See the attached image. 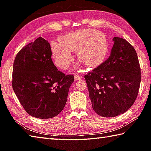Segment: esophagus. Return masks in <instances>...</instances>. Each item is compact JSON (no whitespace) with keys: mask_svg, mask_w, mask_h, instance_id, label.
Instances as JSON below:
<instances>
[{"mask_svg":"<svg viewBox=\"0 0 151 151\" xmlns=\"http://www.w3.org/2000/svg\"><path fill=\"white\" fill-rule=\"evenodd\" d=\"M82 78V76L81 75H78V74H75V81H78V80H80V79Z\"/></svg>","mask_w":151,"mask_h":151,"instance_id":"34e87169","label":"esophagus"}]
</instances>
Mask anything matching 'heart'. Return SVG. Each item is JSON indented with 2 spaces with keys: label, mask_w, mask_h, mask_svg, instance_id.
<instances>
[{
  "label": "heart",
  "mask_w": 151,
  "mask_h": 151,
  "mask_svg": "<svg viewBox=\"0 0 151 151\" xmlns=\"http://www.w3.org/2000/svg\"><path fill=\"white\" fill-rule=\"evenodd\" d=\"M109 51L106 35L93 29H81L66 35L52 47L53 59L62 69H66L73 61L72 52H76L82 63L91 67H97L105 60Z\"/></svg>",
  "instance_id": "b5f03b06"
}]
</instances>
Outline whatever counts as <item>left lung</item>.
I'll return each instance as SVG.
<instances>
[{
    "instance_id": "obj_1",
    "label": "left lung",
    "mask_w": 151,
    "mask_h": 151,
    "mask_svg": "<svg viewBox=\"0 0 151 151\" xmlns=\"http://www.w3.org/2000/svg\"><path fill=\"white\" fill-rule=\"evenodd\" d=\"M111 55L85 76L93 109L114 117L127 111L136 100L141 75L137 52L122 38H113Z\"/></svg>"
}]
</instances>
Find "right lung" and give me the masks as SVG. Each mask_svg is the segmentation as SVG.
<instances>
[{
  "instance_id": "right-lung-1",
  "label": "right lung",
  "mask_w": 151,
  "mask_h": 151,
  "mask_svg": "<svg viewBox=\"0 0 151 151\" xmlns=\"http://www.w3.org/2000/svg\"><path fill=\"white\" fill-rule=\"evenodd\" d=\"M49 42L39 37L20 50L14 61L12 88L30 116L58 115L65 107L73 75H66L52 63Z\"/></svg>"
}]
</instances>
